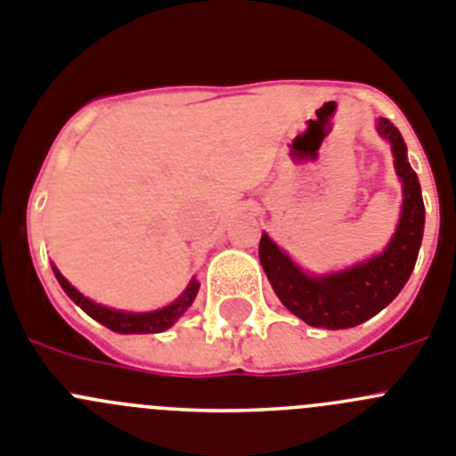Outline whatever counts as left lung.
I'll use <instances>...</instances> for the list:
<instances>
[{
    "label": "left lung",
    "instance_id": "1",
    "mask_svg": "<svg viewBox=\"0 0 456 456\" xmlns=\"http://www.w3.org/2000/svg\"><path fill=\"white\" fill-rule=\"evenodd\" d=\"M377 131L387 138L395 157L397 177L402 179L404 202L395 236L379 256L346 273L309 277L286 256L268 236H261L258 258L281 305L311 327L347 330L370 320L395 299L416 265L425 229V204L418 175L407 161L404 138L387 118L377 120Z\"/></svg>",
    "mask_w": 456,
    "mask_h": 456
}]
</instances>
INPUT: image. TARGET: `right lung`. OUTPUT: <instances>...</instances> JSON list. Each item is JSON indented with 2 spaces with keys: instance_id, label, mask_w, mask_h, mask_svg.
<instances>
[{
  "instance_id": "obj_1",
  "label": "right lung",
  "mask_w": 456,
  "mask_h": 456,
  "mask_svg": "<svg viewBox=\"0 0 456 456\" xmlns=\"http://www.w3.org/2000/svg\"><path fill=\"white\" fill-rule=\"evenodd\" d=\"M54 268V265H52ZM56 279H59L61 289L68 293V297L75 302L77 306L86 311L90 318H95L97 322H102L104 327H109L110 331H118V334H159V331H166L167 327H172L183 315V311L192 305V299L198 295L200 284L192 279L188 289L183 290L182 297L177 302H172L170 306L159 311H151V314H125V311L116 309H106V306L95 305L93 299L84 297L75 286H69L68 279L54 268Z\"/></svg>"
}]
</instances>
